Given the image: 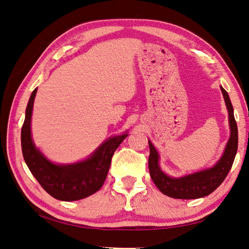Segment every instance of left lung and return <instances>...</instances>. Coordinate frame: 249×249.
Wrapping results in <instances>:
<instances>
[{"label": "left lung", "mask_w": 249, "mask_h": 249, "mask_svg": "<svg viewBox=\"0 0 249 249\" xmlns=\"http://www.w3.org/2000/svg\"><path fill=\"white\" fill-rule=\"evenodd\" d=\"M221 91L229 110L231 137L221 159L214 167L183 178H170L161 170L158 164L159 155L154 145L148 141V169L150 178L154 180L158 189L167 196L179 199H194L207 196L221 185L230 172L238 149V126L235 116H233V108L230 96L222 87Z\"/></svg>", "instance_id": "left-lung-1"}]
</instances>
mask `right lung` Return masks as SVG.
Instances as JSON below:
<instances>
[{"label":"right lung","instance_id":"obj_1","mask_svg":"<svg viewBox=\"0 0 249 249\" xmlns=\"http://www.w3.org/2000/svg\"><path fill=\"white\" fill-rule=\"evenodd\" d=\"M36 92L37 88L30 96L20 135L22 156L30 171L43 189L59 200H79L99 191L106 180L113 154L127 135L105 141L89 159L83 162L71 165L52 163L35 147L31 138L30 124Z\"/></svg>","mask_w":249,"mask_h":249}]
</instances>
